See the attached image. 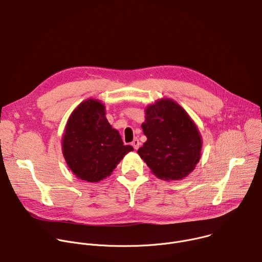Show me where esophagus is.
Masks as SVG:
<instances>
[{"instance_id": "obj_1", "label": "esophagus", "mask_w": 262, "mask_h": 262, "mask_svg": "<svg viewBox=\"0 0 262 262\" xmlns=\"http://www.w3.org/2000/svg\"><path fill=\"white\" fill-rule=\"evenodd\" d=\"M132 145H133V147L137 150V149L140 147V142H139V140H138V139H134Z\"/></svg>"}]
</instances>
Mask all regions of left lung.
Masks as SVG:
<instances>
[{"instance_id":"1","label":"left lung","mask_w":262,"mask_h":262,"mask_svg":"<svg viewBox=\"0 0 262 262\" xmlns=\"http://www.w3.org/2000/svg\"><path fill=\"white\" fill-rule=\"evenodd\" d=\"M142 129L147 137L138 149L151 172L164 180L188 176L201 157L200 132L188 113L174 100L164 98L145 110Z\"/></svg>"}]
</instances>
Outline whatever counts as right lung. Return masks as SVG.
<instances>
[{
  "mask_svg": "<svg viewBox=\"0 0 262 262\" xmlns=\"http://www.w3.org/2000/svg\"><path fill=\"white\" fill-rule=\"evenodd\" d=\"M105 118V107L87 99L74 110L65 127L62 152L69 169L82 180L98 182L111 175L123 157L133 151Z\"/></svg>",
  "mask_w": 262,
  "mask_h": 262,
  "instance_id": "1",
  "label": "right lung"
}]
</instances>
